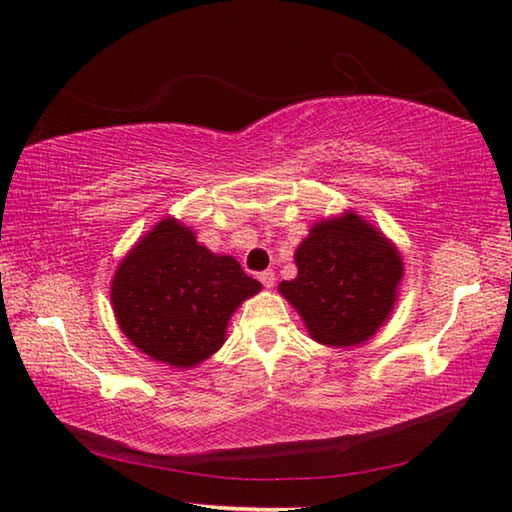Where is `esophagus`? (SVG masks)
Segmentation results:
<instances>
[{"instance_id":"34e87169","label":"esophagus","mask_w":512,"mask_h":512,"mask_svg":"<svg viewBox=\"0 0 512 512\" xmlns=\"http://www.w3.org/2000/svg\"><path fill=\"white\" fill-rule=\"evenodd\" d=\"M257 280H259V282H262L266 289H271V287H273V284H275V273H273V271H262V273H259V275H257Z\"/></svg>"}]
</instances>
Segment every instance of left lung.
Wrapping results in <instances>:
<instances>
[{
  "instance_id": "8db88e82",
  "label": "left lung",
  "mask_w": 512,
  "mask_h": 512,
  "mask_svg": "<svg viewBox=\"0 0 512 512\" xmlns=\"http://www.w3.org/2000/svg\"><path fill=\"white\" fill-rule=\"evenodd\" d=\"M298 277L280 284L311 339L336 348L368 341L395 305L402 259L379 232L348 212L311 228L296 250Z\"/></svg>"
}]
</instances>
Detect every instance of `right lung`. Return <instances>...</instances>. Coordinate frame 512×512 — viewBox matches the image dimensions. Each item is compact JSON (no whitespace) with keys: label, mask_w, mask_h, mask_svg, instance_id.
<instances>
[{"label":"right lung","mask_w":512,"mask_h":512,"mask_svg":"<svg viewBox=\"0 0 512 512\" xmlns=\"http://www.w3.org/2000/svg\"><path fill=\"white\" fill-rule=\"evenodd\" d=\"M259 289L237 259L212 255L192 230L164 219L119 264L112 307L135 348L189 368L221 348L230 316Z\"/></svg>","instance_id":"right-lung-1"}]
</instances>
